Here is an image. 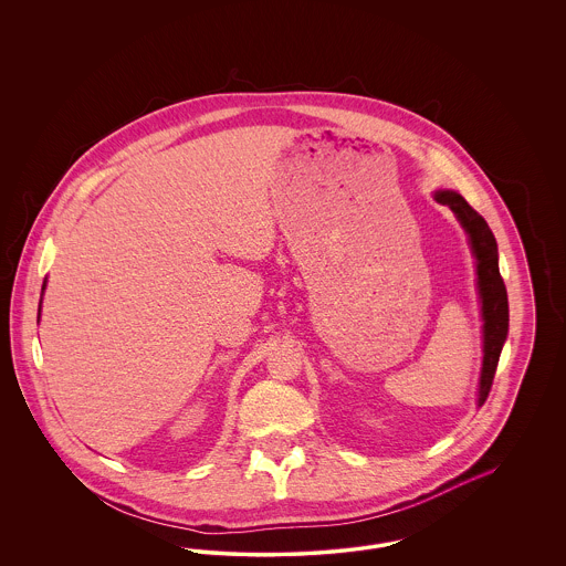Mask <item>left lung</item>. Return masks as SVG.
<instances>
[{"mask_svg": "<svg viewBox=\"0 0 566 566\" xmlns=\"http://www.w3.org/2000/svg\"><path fill=\"white\" fill-rule=\"evenodd\" d=\"M434 199L448 206L458 216L460 224L469 233L473 254L478 259V286H480L482 318H484V365H482L480 399H478V403L482 407L492 388L499 356L510 328L507 289L499 271V248L488 222L464 201V197H460L454 190H439Z\"/></svg>", "mask_w": 566, "mask_h": 566, "instance_id": "left-lung-1", "label": "left lung"}]
</instances>
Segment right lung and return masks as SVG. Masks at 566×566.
<instances>
[{"instance_id": "right-lung-1", "label": "right lung", "mask_w": 566, "mask_h": 566, "mask_svg": "<svg viewBox=\"0 0 566 566\" xmlns=\"http://www.w3.org/2000/svg\"><path fill=\"white\" fill-rule=\"evenodd\" d=\"M42 291H44V286H42Z\"/></svg>"}]
</instances>
